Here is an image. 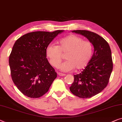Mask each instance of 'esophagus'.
<instances>
[{"label": "esophagus", "mask_w": 122, "mask_h": 122, "mask_svg": "<svg viewBox=\"0 0 122 122\" xmlns=\"http://www.w3.org/2000/svg\"><path fill=\"white\" fill-rule=\"evenodd\" d=\"M58 75L60 76H65V74H63L61 73H58Z\"/></svg>", "instance_id": "1"}]
</instances>
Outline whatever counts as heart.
I'll list each match as a JSON object with an SVG mask.
<instances>
[{
  "mask_svg": "<svg viewBox=\"0 0 122 122\" xmlns=\"http://www.w3.org/2000/svg\"><path fill=\"white\" fill-rule=\"evenodd\" d=\"M58 43V46L49 44L46 49L47 57L53 66H59L62 60L61 53H66V61L59 66L61 71L68 72L75 68L80 70L89 63L93 53V46L90 42L71 35L61 38Z\"/></svg>",
  "mask_w": 122,
  "mask_h": 122,
  "instance_id": "heart-1",
  "label": "heart"
}]
</instances>
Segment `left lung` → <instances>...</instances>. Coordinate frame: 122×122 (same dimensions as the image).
Wrapping results in <instances>:
<instances>
[{"instance_id":"obj_1","label":"left lung","mask_w":122,"mask_h":122,"mask_svg":"<svg viewBox=\"0 0 122 122\" xmlns=\"http://www.w3.org/2000/svg\"><path fill=\"white\" fill-rule=\"evenodd\" d=\"M85 37L93 45L94 52L86 68L74 75L70 90L80 98H90L101 92L108 83L113 69L110 47L103 38L87 30L71 31Z\"/></svg>"}]
</instances>
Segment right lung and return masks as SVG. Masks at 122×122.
I'll return each instance as SVG.
<instances>
[{
  "label": "right lung",
  "instance_id": "add662e5",
  "mask_svg": "<svg viewBox=\"0 0 122 122\" xmlns=\"http://www.w3.org/2000/svg\"><path fill=\"white\" fill-rule=\"evenodd\" d=\"M64 31L32 32L23 35L14 43L9 59L12 80L25 96L40 97L57 77V73L46 58V49Z\"/></svg>",
  "mask_w": 122,
  "mask_h": 122
}]
</instances>
